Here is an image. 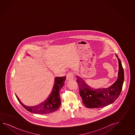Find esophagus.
I'll return each mask as SVG.
<instances>
[{
  "label": "esophagus",
  "mask_w": 135,
  "mask_h": 135,
  "mask_svg": "<svg viewBox=\"0 0 135 135\" xmlns=\"http://www.w3.org/2000/svg\"><path fill=\"white\" fill-rule=\"evenodd\" d=\"M74 79V76H73V73L70 72H69L67 75H66V80H73Z\"/></svg>",
  "instance_id": "obj_1"
}]
</instances>
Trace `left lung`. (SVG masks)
Returning a JSON list of instances; mask_svg holds the SVG:
<instances>
[{"mask_svg":"<svg viewBox=\"0 0 135 135\" xmlns=\"http://www.w3.org/2000/svg\"><path fill=\"white\" fill-rule=\"evenodd\" d=\"M115 55L119 62L118 77L116 81L109 87L93 89L81 78L76 76L80 95L83 103L87 108L93 109L107 106L114 102L120 95L124 81V71L120 59Z\"/></svg>","mask_w":135,"mask_h":135,"instance_id":"obj_1","label":"left lung"}]
</instances>
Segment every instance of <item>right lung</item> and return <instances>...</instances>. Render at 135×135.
<instances>
[{"label": "right lung", "mask_w": 135, "mask_h": 135, "mask_svg": "<svg viewBox=\"0 0 135 135\" xmlns=\"http://www.w3.org/2000/svg\"><path fill=\"white\" fill-rule=\"evenodd\" d=\"M66 79V76L55 78V83L51 94L45 100L38 105L34 106H26L21 102L17 96L16 95H15L21 105L29 112L38 114H46L55 112L59 109L60 106L59 91L63 86Z\"/></svg>", "instance_id": "right-lung-1"}]
</instances>
